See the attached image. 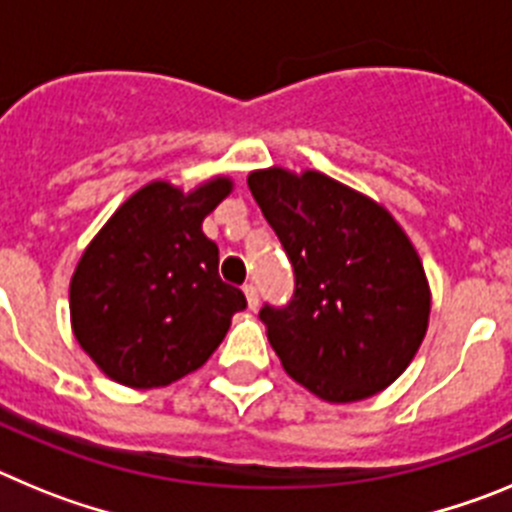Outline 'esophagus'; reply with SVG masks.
Returning a JSON list of instances; mask_svg holds the SVG:
<instances>
[{"label":"esophagus","mask_w":512,"mask_h":512,"mask_svg":"<svg viewBox=\"0 0 512 512\" xmlns=\"http://www.w3.org/2000/svg\"><path fill=\"white\" fill-rule=\"evenodd\" d=\"M243 292H246L248 307H251V310H256V307H259V289H256V284L253 282L243 284Z\"/></svg>","instance_id":"1"}]
</instances>
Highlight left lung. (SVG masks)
I'll list each match as a JSON object with an SVG mask.
<instances>
[{
  "label": "left lung",
  "instance_id": "left-lung-1",
  "mask_svg": "<svg viewBox=\"0 0 512 512\" xmlns=\"http://www.w3.org/2000/svg\"><path fill=\"white\" fill-rule=\"evenodd\" d=\"M295 269V295L264 305L284 372L325 402H359L400 377L428 330L431 289L395 217L366 194L320 174H248Z\"/></svg>",
  "mask_w": 512,
  "mask_h": 512
}]
</instances>
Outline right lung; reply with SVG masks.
<instances>
[{
    "label": "right lung",
    "mask_w": 512,
    "mask_h": 512,
    "mask_svg": "<svg viewBox=\"0 0 512 512\" xmlns=\"http://www.w3.org/2000/svg\"><path fill=\"white\" fill-rule=\"evenodd\" d=\"M233 189L215 176L192 192L151 182L117 207L71 277V328L115 382L151 390L200 369L246 307L217 274L202 220Z\"/></svg>",
    "instance_id": "right-lung-1"
}]
</instances>
